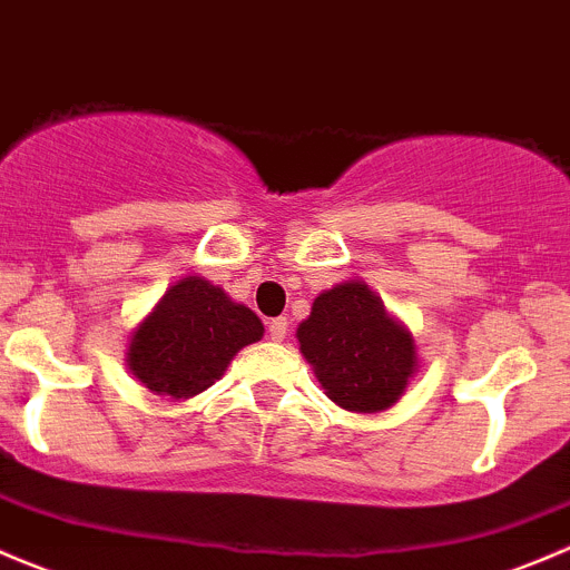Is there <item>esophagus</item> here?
I'll return each instance as SVG.
<instances>
[{
    "mask_svg": "<svg viewBox=\"0 0 570 570\" xmlns=\"http://www.w3.org/2000/svg\"><path fill=\"white\" fill-rule=\"evenodd\" d=\"M285 335H287V321L285 318L268 321V337H272V341H285Z\"/></svg>",
    "mask_w": 570,
    "mask_h": 570,
    "instance_id": "esophagus-1",
    "label": "esophagus"
}]
</instances>
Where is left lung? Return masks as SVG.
Listing matches in <instances>:
<instances>
[{
    "instance_id": "1",
    "label": "left lung",
    "mask_w": 570,
    "mask_h": 570,
    "mask_svg": "<svg viewBox=\"0 0 570 570\" xmlns=\"http://www.w3.org/2000/svg\"><path fill=\"white\" fill-rule=\"evenodd\" d=\"M296 337L326 396L348 413L393 407L419 365L407 326L360 279L318 293Z\"/></svg>"
}]
</instances>
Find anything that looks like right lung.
Returning <instances> with one entry per match:
<instances>
[{
  "mask_svg": "<svg viewBox=\"0 0 570 570\" xmlns=\"http://www.w3.org/2000/svg\"><path fill=\"white\" fill-rule=\"evenodd\" d=\"M261 337V318L246 304L233 302L205 277H183L132 332L127 365L155 396L190 399Z\"/></svg>",
  "mask_w": 570,
  "mask_h": 570,
  "instance_id": "right-lung-1",
  "label": "right lung"
}]
</instances>
